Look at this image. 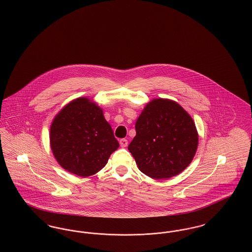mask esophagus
<instances>
[{"mask_svg": "<svg viewBox=\"0 0 252 252\" xmlns=\"http://www.w3.org/2000/svg\"><path fill=\"white\" fill-rule=\"evenodd\" d=\"M127 144H128V141L126 139H121L120 140V145H121L122 148H126L127 146Z\"/></svg>", "mask_w": 252, "mask_h": 252, "instance_id": "1", "label": "esophagus"}]
</instances>
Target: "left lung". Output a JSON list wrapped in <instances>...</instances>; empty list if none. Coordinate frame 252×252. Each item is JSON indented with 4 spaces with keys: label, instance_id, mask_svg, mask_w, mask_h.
Masks as SVG:
<instances>
[{
    "label": "left lung",
    "instance_id": "obj_1",
    "mask_svg": "<svg viewBox=\"0 0 252 252\" xmlns=\"http://www.w3.org/2000/svg\"><path fill=\"white\" fill-rule=\"evenodd\" d=\"M135 130L128 151L143 174L169 178L192 162L198 136L191 116L175 101L152 100L137 119Z\"/></svg>",
    "mask_w": 252,
    "mask_h": 252
}]
</instances>
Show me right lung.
<instances>
[{
  "instance_id": "obj_1",
  "label": "right lung",
  "mask_w": 252,
  "mask_h": 252,
  "mask_svg": "<svg viewBox=\"0 0 252 252\" xmlns=\"http://www.w3.org/2000/svg\"><path fill=\"white\" fill-rule=\"evenodd\" d=\"M50 141L60 166L82 177L101 170L119 148L102 110L86 97L73 100L58 113L51 126Z\"/></svg>"
}]
</instances>
